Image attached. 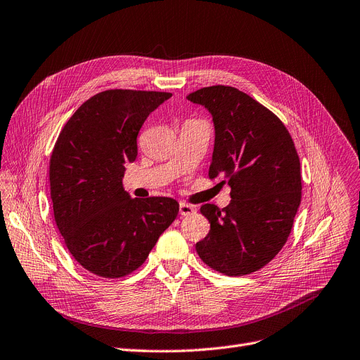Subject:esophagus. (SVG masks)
<instances>
[{
  "label": "esophagus",
  "instance_id": "obj_1",
  "mask_svg": "<svg viewBox=\"0 0 360 360\" xmlns=\"http://www.w3.org/2000/svg\"><path fill=\"white\" fill-rule=\"evenodd\" d=\"M195 211H196V210L192 207V205H189V203H184V202H181V203H180V210H179L180 215L187 217V215H192V214H195Z\"/></svg>",
  "mask_w": 360,
  "mask_h": 360
}]
</instances>
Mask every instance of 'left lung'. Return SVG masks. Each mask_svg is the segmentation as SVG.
Here are the masks:
<instances>
[{"label":"left lung","instance_id":"left-lung-1","mask_svg":"<svg viewBox=\"0 0 360 360\" xmlns=\"http://www.w3.org/2000/svg\"><path fill=\"white\" fill-rule=\"evenodd\" d=\"M186 98L211 112L210 179L231 187L226 208L200 207L211 230L196 252L221 274L246 276L276 258L292 231L302 199L297 150L281 120L242 91L217 84Z\"/></svg>","mask_w":360,"mask_h":360}]
</instances>
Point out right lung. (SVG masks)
Returning <instances> with one entry per match:
<instances>
[{
    "instance_id": "right-lung-1",
    "label": "right lung",
    "mask_w": 360,
    "mask_h": 360,
    "mask_svg": "<svg viewBox=\"0 0 360 360\" xmlns=\"http://www.w3.org/2000/svg\"><path fill=\"white\" fill-rule=\"evenodd\" d=\"M168 98L153 91L99 92L70 117L51 153L56 224L68 252L95 276L120 278L138 269L179 214L174 199H131L123 187L142 124Z\"/></svg>"
}]
</instances>
